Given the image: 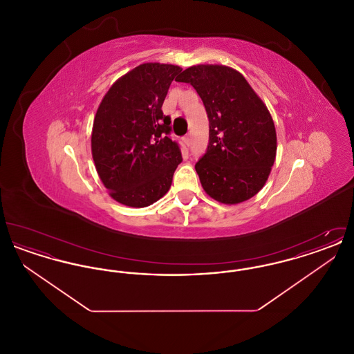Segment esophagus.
<instances>
[{"instance_id": "34e87169", "label": "esophagus", "mask_w": 354, "mask_h": 354, "mask_svg": "<svg viewBox=\"0 0 354 354\" xmlns=\"http://www.w3.org/2000/svg\"><path fill=\"white\" fill-rule=\"evenodd\" d=\"M185 143L187 146H189V145H191V135H185Z\"/></svg>"}]
</instances>
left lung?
Here are the masks:
<instances>
[{
	"mask_svg": "<svg viewBox=\"0 0 354 354\" xmlns=\"http://www.w3.org/2000/svg\"><path fill=\"white\" fill-rule=\"evenodd\" d=\"M176 81L192 84L209 120V143L195 165L204 191L224 204L251 199L266 185L277 150L267 106L228 66H191Z\"/></svg>",
	"mask_w": 354,
	"mask_h": 354,
	"instance_id": "obj_1",
	"label": "left lung"
}]
</instances>
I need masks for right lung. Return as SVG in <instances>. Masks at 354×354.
<instances>
[{"mask_svg":"<svg viewBox=\"0 0 354 354\" xmlns=\"http://www.w3.org/2000/svg\"><path fill=\"white\" fill-rule=\"evenodd\" d=\"M182 68L142 64L117 80L97 110L91 153L110 196L142 208L167 194L182 162L179 145L171 140V118L162 106L169 84Z\"/></svg>","mask_w":354,"mask_h":354,"instance_id":"1","label":"right lung"}]
</instances>
